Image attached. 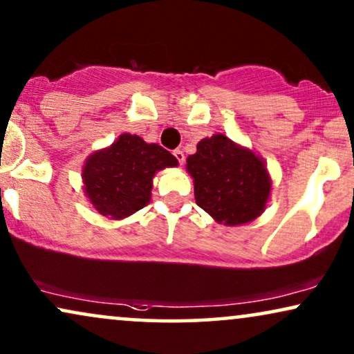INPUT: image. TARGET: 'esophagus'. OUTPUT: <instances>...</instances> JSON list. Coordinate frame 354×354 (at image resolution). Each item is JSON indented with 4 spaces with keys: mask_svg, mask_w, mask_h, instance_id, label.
I'll return each instance as SVG.
<instances>
[{
    "mask_svg": "<svg viewBox=\"0 0 354 354\" xmlns=\"http://www.w3.org/2000/svg\"><path fill=\"white\" fill-rule=\"evenodd\" d=\"M173 155H174V158L178 160V163L180 165H183L185 163V153H183V150H180V149H176L173 151Z\"/></svg>",
    "mask_w": 354,
    "mask_h": 354,
    "instance_id": "esophagus-1",
    "label": "esophagus"
}]
</instances>
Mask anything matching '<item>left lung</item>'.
Masks as SVG:
<instances>
[{
  "mask_svg": "<svg viewBox=\"0 0 354 354\" xmlns=\"http://www.w3.org/2000/svg\"><path fill=\"white\" fill-rule=\"evenodd\" d=\"M196 204L225 225H241L266 207L271 181L263 160L222 133L203 138L186 160Z\"/></svg>",
  "mask_w": 354,
  "mask_h": 354,
  "instance_id": "1",
  "label": "left lung"
}]
</instances>
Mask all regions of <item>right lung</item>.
I'll return each mask as SVG.
<instances>
[{
  "label": "right lung",
  "instance_id": "obj_1",
  "mask_svg": "<svg viewBox=\"0 0 354 354\" xmlns=\"http://www.w3.org/2000/svg\"><path fill=\"white\" fill-rule=\"evenodd\" d=\"M176 165L178 160L163 147L122 133L109 149L86 160L84 192L101 216L124 218L149 204L153 174Z\"/></svg>",
  "mask_w": 354,
  "mask_h": 354
}]
</instances>
